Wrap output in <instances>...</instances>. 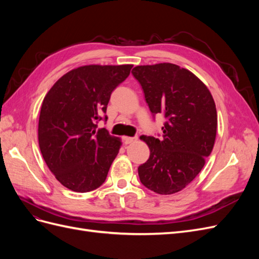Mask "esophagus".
Listing matches in <instances>:
<instances>
[{
    "mask_svg": "<svg viewBox=\"0 0 259 259\" xmlns=\"http://www.w3.org/2000/svg\"><path fill=\"white\" fill-rule=\"evenodd\" d=\"M137 140V137H123V142L125 145H130L132 143H134Z\"/></svg>",
    "mask_w": 259,
    "mask_h": 259,
    "instance_id": "34e87169",
    "label": "esophagus"
}]
</instances>
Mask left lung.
<instances>
[{
    "instance_id": "left-lung-1",
    "label": "left lung",
    "mask_w": 259,
    "mask_h": 259,
    "mask_svg": "<svg viewBox=\"0 0 259 259\" xmlns=\"http://www.w3.org/2000/svg\"><path fill=\"white\" fill-rule=\"evenodd\" d=\"M132 74L142 86L152 115L165 117L162 136H142L150 156L138 167L139 179L155 193H176L200 173L213 150L214 99L204 83L174 64L137 66Z\"/></svg>"
}]
</instances>
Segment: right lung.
I'll return each instance as SVG.
<instances>
[{"label":"right lung","instance_id":"add662e5","mask_svg":"<svg viewBox=\"0 0 259 259\" xmlns=\"http://www.w3.org/2000/svg\"><path fill=\"white\" fill-rule=\"evenodd\" d=\"M132 65H90L71 70L46 94L38 119V146L58 182L75 192L105 183L119 153L120 139L97 123L107 121L112 92L130 75Z\"/></svg>","mask_w":259,"mask_h":259}]
</instances>
